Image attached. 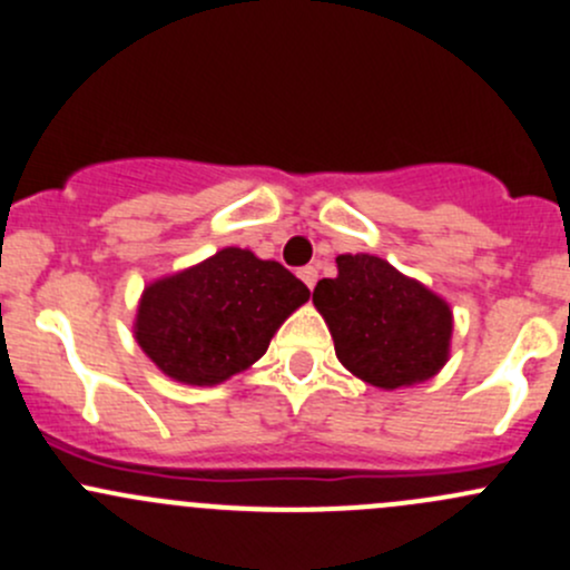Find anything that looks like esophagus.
Wrapping results in <instances>:
<instances>
[{"label": "esophagus", "instance_id": "1", "mask_svg": "<svg viewBox=\"0 0 570 570\" xmlns=\"http://www.w3.org/2000/svg\"><path fill=\"white\" fill-rule=\"evenodd\" d=\"M301 278H303V284L308 286V289H314V284H316V278H320V273H316L314 265H308V267L301 269Z\"/></svg>", "mask_w": 570, "mask_h": 570}]
</instances>
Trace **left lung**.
<instances>
[{"label":"left lung","instance_id":"obj_1","mask_svg":"<svg viewBox=\"0 0 570 570\" xmlns=\"http://www.w3.org/2000/svg\"><path fill=\"white\" fill-rule=\"evenodd\" d=\"M335 267V278L316 284L314 305L341 365L380 391L440 374L453 338L445 297L374 254H341Z\"/></svg>","mask_w":570,"mask_h":570}]
</instances>
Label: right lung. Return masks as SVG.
<instances>
[{
	"label": "right lung",
	"instance_id": "right-lung-1",
	"mask_svg": "<svg viewBox=\"0 0 570 570\" xmlns=\"http://www.w3.org/2000/svg\"><path fill=\"white\" fill-rule=\"evenodd\" d=\"M308 295L284 265L229 245L149 281L136 305L134 338L169 380L213 387L259 361Z\"/></svg>",
	"mask_w": 570,
	"mask_h": 570
}]
</instances>
